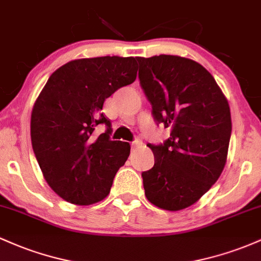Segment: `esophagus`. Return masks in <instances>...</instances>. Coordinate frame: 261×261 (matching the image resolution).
I'll list each match as a JSON object with an SVG mask.
<instances>
[{"mask_svg": "<svg viewBox=\"0 0 261 261\" xmlns=\"http://www.w3.org/2000/svg\"><path fill=\"white\" fill-rule=\"evenodd\" d=\"M141 144H142L141 139H139V137H136V139L134 140L133 144H131V145H133V147H137V146H140Z\"/></svg>", "mask_w": 261, "mask_h": 261, "instance_id": "esophagus-1", "label": "esophagus"}]
</instances>
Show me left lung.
Wrapping results in <instances>:
<instances>
[{"label": "left lung", "instance_id": "left-lung-1", "mask_svg": "<svg viewBox=\"0 0 261 261\" xmlns=\"http://www.w3.org/2000/svg\"><path fill=\"white\" fill-rule=\"evenodd\" d=\"M140 85L157 125L171 128L142 172L147 199L166 211L196 203L219 178L230 141V109L212 74L178 56L137 57Z\"/></svg>", "mask_w": 261, "mask_h": 261}]
</instances>
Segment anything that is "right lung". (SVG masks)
I'll use <instances>...</instances> for the list:
<instances>
[{
    "mask_svg": "<svg viewBox=\"0 0 261 261\" xmlns=\"http://www.w3.org/2000/svg\"><path fill=\"white\" fill-rule=\"evenodd\" d=\"M134 57L71 61L48 79L31 116L33 152L49 187L67 202L88 205L104 199L130 154L111 141V122L100 113L105 99L136 79ZM105 124V133L95 128Z\"/></svg>",
    "mask_w": 261,
    "mask_h": 261,
    "instance_id": "1",
    "label": "right lung"
}]
</instances>
